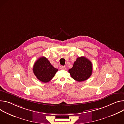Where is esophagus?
I'll return each instance as SVG.
<instances>
[{"label":"esophagus","instance_id":"1","mask_svg":"<svg viewBox=\"0 0 124 124\" xmlns=\"http://www.w3.org/2000/svg\"><path fill=\"white\" fill-rule=\"evenodd\" d=\"M60 68V69H62V70H65L66 69L65 66H61Z\"/></svg>","mask_w":124,"mask_h":124}]
</instances>
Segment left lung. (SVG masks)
Instances as JSON below:
<instances>
[{
  "label": "left lung",
  "instance_id": "obj_1",
  "mask_svg": "<svg viewBox=\"0 0 124 124\" xmlns=\"http://www.w3.org/2000/svg\"><path fill=\"white\" fill-rule=\"evenodd\" d=\"M69 72L75 80L78 82L85 81L92 75V63L84 56L78 57L72 68L69 70Z\"/></svg>",
  "mask_w": 124,
  "mask_h": 124
}]
</instances>
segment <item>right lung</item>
Wrapping results in <instances>:
<instances>
[{"label": "right lung", "mask_w": 124, "mask_h": 124, "mask_svg": "<svg viewBox=\"0 0 124 124\" xmlns=\"http://www.w3.org/2000/svg\"><path fill=\"white\" fill-rule=\"evenodd\" d=\"M57 71L58 69L55 68L45 57L39 58L33 67V73L38 79L43 83L50 81Z\"/></svg>", "instance_id": "1"}]
</instances>
